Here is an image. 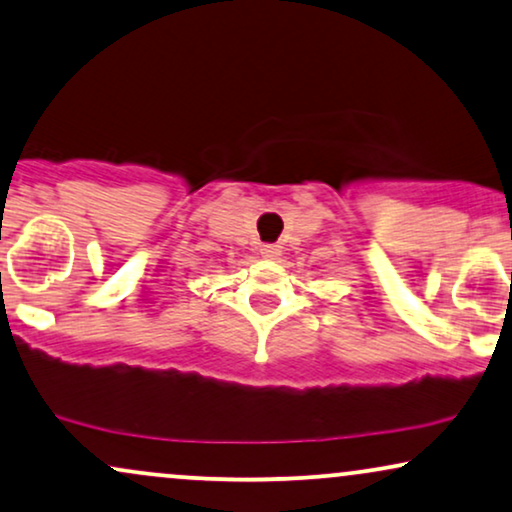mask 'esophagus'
I'll list each match as a JSON object with an SVG mask.
<instances>
[{
    "label": "esophagus",
    "instance_id": "esophagus-1",
    "mask_svg": "<svg viewBox=\"0 0 512 512\" xmlns=\"http://www.w3.org/2000/svg\"><path fill=\"white\" fill-rule=\"evenodd\" d=\"M282 254V249L277 244H263L261 246V256L263 258H277Z\"/></svg>",
    "mask_w": 512,
    "mask_h": 512
}]
</instances>
